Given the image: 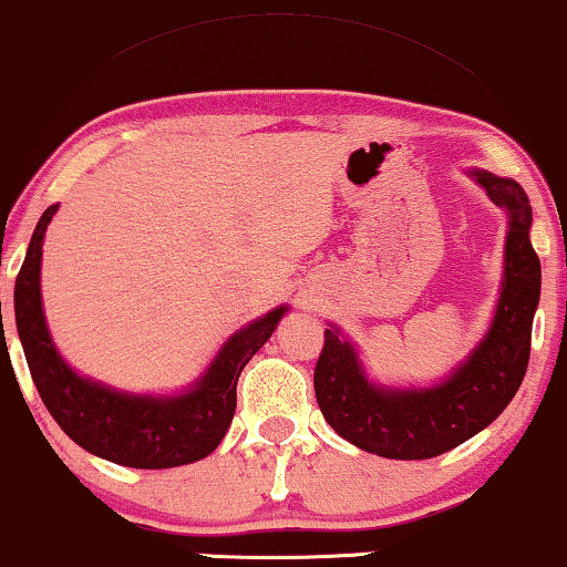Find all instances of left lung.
Here are the masks:
<instances>
[{"mask_svg":"<svg viewBox=\"0 0 567 567\" xmlns=\"http://www.w3.org/2000/svg\"><path fill=\"white\" fill-rule=\"evenodd\" d=\"M494 204L507 212L505 275L489 332L444 382L426 390H390L369 382L340 329H324L313 390L327 424L367 453L426 461L457 447L505 411L526 377L542 264L532 246V204L511 177L474 169Z\"/></svg>","mask_w":567,"mask_h":567,"instance_id":"left-lung-1","label":"left lung"}]
</instances>
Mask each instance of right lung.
I'll return each mask as SVG.
<instances>
[{"label": "right lung", "mask_w": 567, "mask_h": 567, "mask_svg": "<svg viewBox=\"0 0 567 567\" xmlns=\"http://www.w3.org/2000/svg\"><path fill=\"white\" fill-rule=\"evenodd\" d=\"M56 206L41 214L16 279L18 334L47 411L83 450L127 468H175L214 453L233 424L240 371L288 308L279 306L235 332L206 374L183 395H131L85 379L56 353L41 308V243Z\"/></svg>", "instance_id": "add662e5"}]
</instances>
